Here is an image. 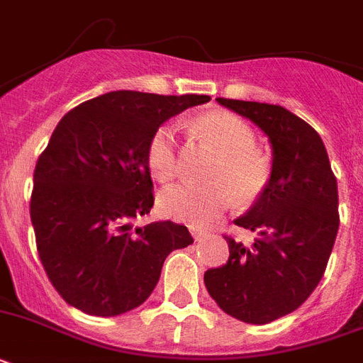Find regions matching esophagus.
<instances>
[{"label":"esophagus","instance_id":"esophagus-1","mask_svg":"<svg viewBox=\"0 0 363 363\" xmlns=\"http://www.w3.org/2000/svg\"><path fill=\"white\" fill-rule=\"evenodd\" d=\"M190 232H192V238L196 239V241H199V239L205 235V232H201L199 228H190Z\"/></svg>","mask_w":363,"mask_h":363}]
</instances>
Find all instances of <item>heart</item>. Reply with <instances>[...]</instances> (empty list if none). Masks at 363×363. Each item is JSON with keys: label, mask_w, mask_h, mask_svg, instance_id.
<instances>
[{"label": "heart", "mask_w": 363, "mask_h": 363, "mask_svg": "<svg viewBox=\"0 0 363 363\" xmlns=\"http://www.w3.org/2000/svg\"><path fill=\"white\" fill-rule=\"evenodd\" d=\"M196 130L218 150L209 165V182H181L160 194L162 215L188 226H203L233 203L238 196L250 203L267 190L273 175L271 160L259 150L258 135L245 118L230 111H213L194 122ZM147 165L158 181H171L181 160L173 125L162 124L147 145Z\"/></svg>", "instance_id": "heart-1"}]
</instances>
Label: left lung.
I'll list each match as a JSON object with an SVG mask.
<instances>
[{
    "label": "left lung",
    "instance_id": "8db88e82",
    "mask_svg": "<svg viewBox=\"0 0 363 363\" xmlns=\"http://www.w3.org/2000/svg\"><path fill=\"white\" fill-rule=\"evenodd\" d=\"M269 137L267 190L235 224L258 233L252 245L226 235L230 258L205 271L218 307L238 320L267 324L292 313L324 277L339 230L337 179L313 125L281 105L216 98Z\"/></svg>",
    "mask_w": 363,
    "mask_h": 363
}]
</instances>
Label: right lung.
I'll return each mask as SVG.
<instances>
[{
    "label": "right lung",
    "instance_id": "add662e5",
    "mask_svg": "<svg viewBox=\"0 0 363 363\" xmlns=\"http://www.w3.org/2000/svg\"><path fill=\"white\" fill-rule=\"evenodd\" d=\"M209 96L118 90L77 105L58 122L33 171L30 216L48 281L94 316L135 309L158 284L169 252L192 245L171 220L133 228L150 213L147 145L156 128Z\"/></svg>",
    "mask_w": 363,
    "mask_h": 363
}]
</instances>
